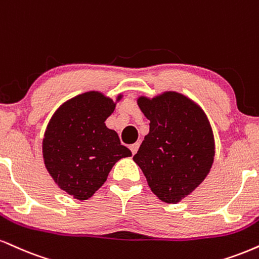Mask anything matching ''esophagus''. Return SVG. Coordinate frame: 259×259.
<instances>
[{"label": "esophagus", "instance_id": "34e87169", "mask_svg": "<svg viewBox=\"0 0 259 259\" xmlns=\"http://www.w3.org/2000/svg\"><path fill=\"white\" fill-rule=\"evenodd\" d=\"M139 147H140V143H139V142L134 143V145H130V151H132V153L135 154L136 152H138Z\"/></svg>", "mask_w": 259, "mask_h": 259}]
</instances>
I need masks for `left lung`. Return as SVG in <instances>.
<instances>
[{
  "instance_id": "obj_1",
  "label": "left lung",
  "mask_w": 259,
  "mask_h": 259,
  "mask_svg": "<svg viewBox=\"0 0 259 259\" xmlns=\"http://www.w3.org/2000/svg\"><path fill=\"white\" fill-rule=\"evenodd\" d=\"M138 105L149 120L134 161L146 176L151 191L167 204L189 195L210 172L214 139L210 121L199 106L176 92L148 99Z\"/></svg>"
}]
</instances>
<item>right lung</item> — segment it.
Masks as SVG:
<instances>
[{"mask_svg":"<svg viewBox=\"0 0 259 259\" xmlns=\"http://www.w3.org/2000/svg\"><path fill=\"white\" fill-rule=\"evenodd\" d=\"M114 107L102 93H83L64 102L49 120L42 143L45 165L59 188L74 199H89L113 165L132 155L105 124Z\"/></svg>","mask_w":259,"mask_h":259,"instance_id":"obj_1","label":"right lung"}]
</instances>
